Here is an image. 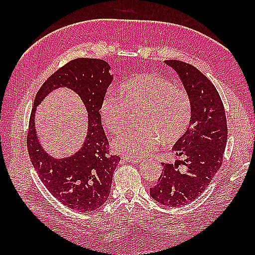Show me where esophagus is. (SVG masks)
Instances as JSON below:
<instances>
[{
	"instance_id": "1",
	"label": "esophagus",
	"mask_w": 255,
	"mask_h": 255,
	"mask_svg": "<svg viewBox=\"0 0 255 255\" xmlns=\"http://www.w3.org/2000/svg\"><path fill=\"white\" fill-rule=\"evenodd\" d=\"M123 161H126V162H131V163H139V162H141V159H134V158H122Z\"/></svg>"
}]
</instances>
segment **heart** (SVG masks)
I'll return each instance as SVG.
<instances>
[{
  "mask_svg": "<svg viewBox=\"0 0 255 255\" xmlns=\"http://www.w3.org/2000/svg\"><path fill=\"white\" fill-rule=\"evenodd\" d=\"M121 97L108 93L101 102L100 114L105 127L119 133L130 114L141 110V128L129 129L114 140L113 148L129 158L141 159L159 147L161 140L172 143L180 139L191 122V99L185 90L155 73L134 75L121 86Z\"/></svg>",
  "mask_w": 255,
  "mask_h": 255,
  "instance_id": "obj_1",
  "label": "heart"
}]
</instances>
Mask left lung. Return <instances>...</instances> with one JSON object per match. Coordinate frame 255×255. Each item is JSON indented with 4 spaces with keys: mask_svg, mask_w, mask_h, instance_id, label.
<instances>
[{
    "mask_svg": "<svg viewBox=\"0 0 255 255\" xmlns=\"http://www.w3.org/2000/svg\"><path fill=\"white\" fill-rule=\"evenodd\" d=\"M164 62L180 77L191 99L192 115L186 132L173 147L182 160L162 163L163 171L150 195L159 204L180 207L196 199L220 169L228 129L223 101L210 80L192 64Z\"/></svg>",
    "mask_w": 255,
    "mask_h": 255,
    "instance_id": "1",
    "label": "left lung"
}]
</instances>
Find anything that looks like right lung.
Returning a JSON list of instances; mask_svg holds the SVG:
<instances>
[{
	"mask_svg": "<svg viewBox=\"0 0 255 255\" xmlns=\"http://www.w3.org/2000/svg\"><path fill=\"white\" fill-rule=\"evenodd\" d=\"M101 59L79 58L68 62L46 80L31 110L27 147L31 163L48 191L67 207L82 213L93 211L110 197L114 171L121 158L111 155L102 126L100 105L114 75ZM59 87L77 93L88 112V133L81 148L66 158H55L42 148L34 127L36 106Z\"/></svg>",
	"mask_w": 255,
	"mask_h": 255,
	"instance_id": "add662e5",
	"label": "right lung"
}]
</instances>
